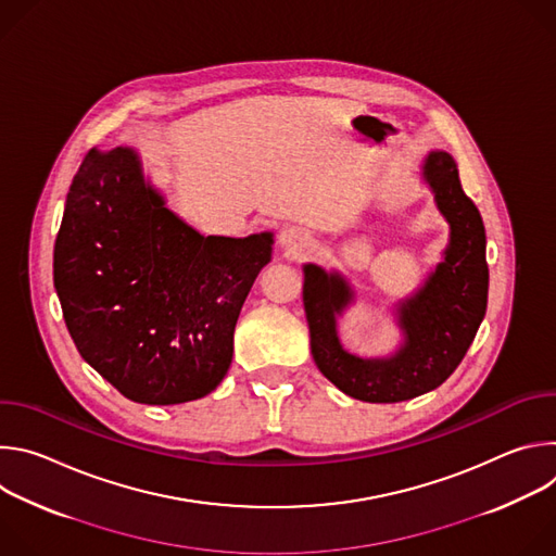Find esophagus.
Masks as SVG:
<instances>
[{
	"label": "esophagus",
	"mask_w": 556,
	"mask_h": 556,
	"mask_svg": "<svg viewBox=\"0 0 556 556\" xmlns=\"http://www.w3.org/2000/svg\"><path fill=\"white\" fill-rule=\"evenodd\" d=\"M279 242L286 249H290L292 253H301L307 247V237L299 228H286V230H281Z\"/></svg>",
	"instance_id": "1"
}]
</instances>
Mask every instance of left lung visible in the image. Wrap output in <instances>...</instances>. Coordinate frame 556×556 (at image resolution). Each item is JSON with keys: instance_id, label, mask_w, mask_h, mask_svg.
Segmentation results:
<instances>
[{"instance_id": "1", "label": "left lung", "mask_w": 556, "mask_h": 556, "mask_svg": "<svg viewBox=\"0 0 556 556\" xmlns=\"http://www.w3.org/2000/svg\"><path fill=\"white\" fill-rule=\"evenodd\" d=\"M425 180L451 224L444 262L422 290L399 307L405 345L387 361L348 354L337 337V314L352 301L341 275L319 266L303 268V305L316 367L343 393L365 403L412 401L440 387L466 356L486 314L489 264L482 215L462 191L457 167L446 151H431Z\"/></svg>"}]
</instances>
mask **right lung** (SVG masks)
Here are the masks:
<instances>
[{
  "instance_id": "add662e5",
  "label": "right lung",
  "mask_w": 556,
  "mask_h": 556,
  "mask_svg": "<svg viewBox=\"0 0 556 556\" xmlns=\"http://www.w3.org/2000/svg\"><path fill=\"white\" fill-rule=\"evenodd\" d=\"M273 235H200L142 178L131 149H90L65 200L54 288L67 332L125 399L178 405L228 371L237 316Z\"/></svg>"
}]
</instances>
